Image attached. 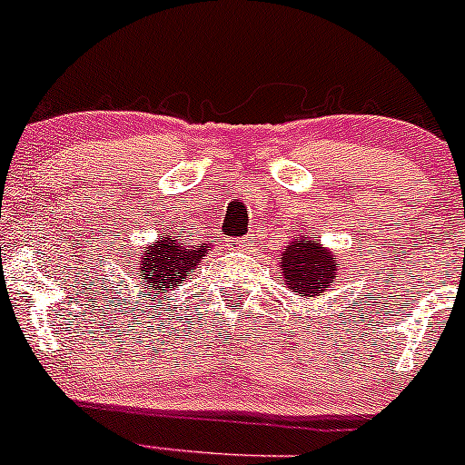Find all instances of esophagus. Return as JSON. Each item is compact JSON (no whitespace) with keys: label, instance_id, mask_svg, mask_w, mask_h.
Listing matches in <instances>:
<instances>
[{"label":"esophagus","instance_id":"obj_1","mask_svg":"<svg viewBox=\"0 0 465 465\" xmlns=\"http://www.w3.org/2000/svg\"><path fill=\"white\" fill-rule=\"evenodd\" d=\"M239 246H242V248H246V246H252V237H251V234H246V237H242V239H239Z\"/></svg>","mask_w":465,"mask_h":465}]
</instances>
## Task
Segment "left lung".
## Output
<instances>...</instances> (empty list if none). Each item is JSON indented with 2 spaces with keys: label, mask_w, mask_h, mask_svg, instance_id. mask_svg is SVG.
<instances>
[{
  "label": "left lung",
  "mask_w": 465,
  "mask_h": 465,
  "mask_svg": "<svg viewBox=\"0 0 465 465\" xmlns=\"http://www.w3.org/2000/svg\"><path fill=\"white\" fill-rule=\"evenodd\" d=\"M277 260L289 289L302 298L320 295L331 286L336 277L338 257L324 251L318 242H311L309 237L291 242V246H286Z\"/></svg>",
  "instance_id": "left-lung-1"
}]
</instances>
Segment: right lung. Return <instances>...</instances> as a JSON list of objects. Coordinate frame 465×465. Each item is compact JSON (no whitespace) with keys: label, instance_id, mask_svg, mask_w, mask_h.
Instances as JSON below:
<instances>
[{"label":"right lung","instance_id":"1","mask_svg":"<svg viewBox=\"0 0 465 465\" xmlns=\"http://www.w3.org/2000/svg\"><path fill=\"white\" fill-rule=\"evenodd\" d=\"M205 251H210L208 243H201L197 248L181 246V242H176L172 234H163L159 242L152 243L141 255L138 275L143 286H150L156 295H167L183 284L185 277L203 260Z\"/></svg>","mask_w":465,"mask_h":465}]
</instances>
